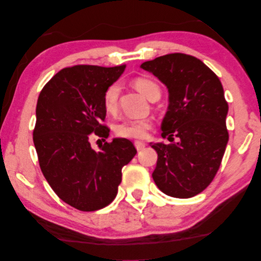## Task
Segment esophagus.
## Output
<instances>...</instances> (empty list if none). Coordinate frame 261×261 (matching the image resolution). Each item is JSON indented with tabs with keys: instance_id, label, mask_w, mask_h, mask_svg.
<instances>
[{
	"instance_id": "34e87169",
	"label": "esophagus",
	"mask_w": 261,
	"mask_h": 261,
	"mask_svg": "<svg viewBox=\"0 0 261 261\" xmlns=\"http://www.w3.org/2000/svg\"><path fill=\"white\" fill-rule=\"evenodd\" d=\"M134 145H135L136 150H138V151H140V150H142V149L145 147V143L141 142V141H135V142H134Z\"/></svg>"
}]
</instances>
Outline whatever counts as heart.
Wrapping results in <instances>:
<instances>
[{"instance_id": "1", "label": "heart", "mask_w": 261, "mask_h": 261, "mask_svg": "<svg viewBox=\"0 0 261 261\" xmlns=\"http://www.w3.org/2000/svg\"><path fill=\"white\" fill-rule=\"evenodd\" d=\"M134 86L148 99L154 94H161L159 86L149 77H136L134 80ZM119 94H120V85L118 82H113L105 89L103 95V107L108 113H114L117 111ZM151 126L152 123L150 120H123L117 123L114 127V132L121 138L143 139L147 135V130L151 128Z\"/></svg>"}]
</instances>
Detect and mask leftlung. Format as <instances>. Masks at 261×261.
<instances>
[{
	"instance_id": "left-lung-1",
	"label": "left lung",
	"mask_w": 261,
	"mask_h": 261,
	"mask_svg": "<svg viewBox=\"0 0 261 261\" xmlns=\"http://www.w3.org/2000/svg\"><path fill=\"white\" fill-rule=\"evenodd\" d=\"M168 90V108L162 136L171 141L150 143L158 153L152 173L164 194L190 198L211 184L228 143V104L219 77L199 61L185 54H170L141 64ZM173 136L179 142L173 143Z\"/></svg>"
}]
</instances>
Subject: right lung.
<instances>
[{"label": "right lung", "mask_w": 261, "mask_h": 261, "mask_svg": "<svg viewBox=\"0 0 261 261\" xmlns=\"http://www.w3.org/2000/svg\"><path fill=\"white\" fill-rule=\"evenodd\" d=\"M125 67L63 68L39 95L33 142L41 171L58 197L80 211H96L116 198L122 167L136 154L127 139L98 150L90 145L93 136L108 139L109 128L100 125L107 116L103 95Z\"/></svg>", "instance_id": "1"}]
</instances>
